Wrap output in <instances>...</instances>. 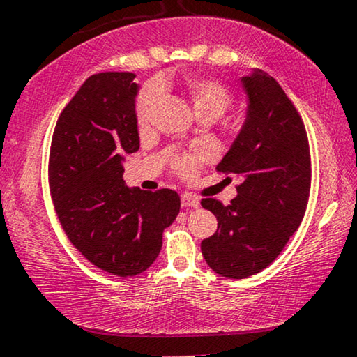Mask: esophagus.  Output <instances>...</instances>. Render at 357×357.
Instances as JSON below:
<instances>
[{
	"mask_svg": "<svg viewBox=\"0 0 357 357\" xmlns=\"http://www.w3.org/2000/svg\"><path fill=\"white\" fill-rule=\"evenodd\" d=\"M181 205H183L184 208H197L199 205H200V200L195 197V195H192V194H183L181 195Z\"/></svg>",
	"mask_w": 357,
	"mask_h": 357,
	"instance_id": "1",
	"label": "esophagus"
}]
</instances>
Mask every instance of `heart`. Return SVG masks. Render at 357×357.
<instances>
[{
  "label": "heart",
  "mask_w": 357,
  "mask_h": 357,
  "mask_svg": "<svg viewBox=\"0 0 357 357\" xmlns=\"http://www.w3.org/2000/svg\"><path fill=\"white\" fill-rule=\"evenodd\" d=\"M185 89H188L190 102L197 113L199 118H220L227 112L233 103V97H231L229 90L225 85L215 82L210 79H188L185 82ZM163 87L158 80H152L142 89L137 100V119L140 123L147 121V118L152 113V109L157 102L162 97ZM202 160H205V155H197V157H183L179 158L176 165L178 173L183 176H192L199 169V165Z\"/></svg>",
  "instance_id": "obj_1"
}]
</instances>
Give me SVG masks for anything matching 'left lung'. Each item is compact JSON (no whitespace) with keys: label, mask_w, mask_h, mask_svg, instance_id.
Segmentation results:
<instances>
[{"label":"left lung","mask_w":357,"mask_h":357,"mask_svg":"<svg viewBox=\"0 0 357 357\" xmlns=\"http://www.w3.org/2000/svg\"><path fill=\"white\" fill-rule=\"evenodd\" d=\"M248 108L239 134L217 172L241 183L229 205L202 199L217 233L200 244L215 273L248 278L268 267L303 222L310 190V153L303 119L267 73L241 77Z\"/></svg>","instance_id":"obj_1"}]
</instances>
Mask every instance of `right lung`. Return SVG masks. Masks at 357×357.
I'll list each match as a JSON object with an SVG mask.
<instances>
[{
  "label": "right lung",
  "instance_id": "right-lung-1",
  "mask_svg": "<svg viewBox=\"0 0 357 357\" xmlns=\"http://www.w3.org/2000/svg\"><path fill=\"white\" fill-rule=\"evenodd\" d=\"M132 73L90 76L63 109L50 150V190L71 243L98 268L142 273L158 257L179 195L144 192L123 179L124 157L139 150Z\"/></svg>",
  "mask_w": 357,
  "mask_h": 357
}]
</instances>
